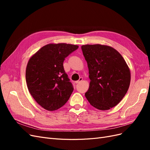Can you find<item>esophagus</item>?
Segmentation results:
<instances>
[{"label":"esophagus","mask_w":150,"mask_h":150,"mask_svg":"<svg viewBox=\"0 0 150 150\" xmlns=\"http://www.w3.org/2000/svg\"><path fill=\"white\" fill-rule=\"evenodd\" d=\"M82 81H83V78H79V79L78 81H75V83H76V84H78V83H81Z\"/></svg>","instance_id":"obj_1"}]
</instances>
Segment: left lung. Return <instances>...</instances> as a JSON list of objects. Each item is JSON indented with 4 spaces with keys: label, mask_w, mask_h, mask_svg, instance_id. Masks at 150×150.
Returning a JSON list of instances; mask_svg holds the SVG:
<instances>
[{
    "label": "left lung",
    "mask_w": 150,
    "mask_h": 150,
    "mask_svg": "<svg viewBox=\"0 0 150 150\" xmlns=\"http://www.w3.org/2000/svg\"><path fill=\"white\" fill-rule=\"evenodd\" d=\"M81 49L91 80L85 96L98 110H110L128 91L131 81L129 67L121 54L110 46L88 44L81 46Z\"/></svg>",
    "instance_id": "obj_1"
}]
</instances>
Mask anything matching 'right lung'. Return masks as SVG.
Instances as JSON below:
<instances>
[{"label":"right lung","instance_id":"1","mask_svg":"<svg viewBox=\"0 0 150 150\" xmlns=\"http://www.w3.org/2000/svg\"><path fill=\"white\" fill-rule=\"evenodd\" d=\"M78 47L65 43L49 44L29 60L25 71L27 86L35 101L45 110H58L69 99L74 88L63 62Z\"/></svg>","mask_w":150,"mask_h":150}]
</instances>
